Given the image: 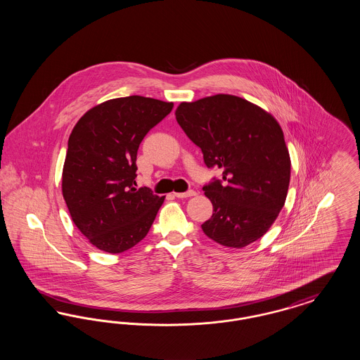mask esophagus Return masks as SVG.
Here are the masks:
<instances>
[{
    "label": "esophagus",
    "mask_w": 360,
    "mask_h": 360,
    "mask_svg": "<svg viewBox=\"0 0 360 360\" xmlns=\"http://www.w3.org/2000/svg\"><path fill=\"white\" fill-rule=\"evenodd\" d=\"M195 194L197 193L194 190H188V191H185V193H174V195L176 198H188V197H194Z\"/></svg>",
    "instance_id": "1"
}]
</instances>
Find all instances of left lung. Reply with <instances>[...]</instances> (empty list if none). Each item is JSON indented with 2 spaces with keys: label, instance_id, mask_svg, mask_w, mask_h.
<instances>
[{
  "label": "left lung",
  "instance_id": "left-lung-1",
  "mask_svg": "<svg viewBox=\"0 0 360 360\" xmlns=\"http://www.w3.org/2000/svg\"><path fill=\"white\" fill-rule=\"evenodd\" d=\"M175 117L201 148L207 167L223 170V182L204 186L213 205L201 225L209 239L243 248L260 239L285 205L290 155L274 116L231 94L181 103Z\"/></svg>",
  "mask_w": 360,
  "mask_h": 360
}]
</instances>
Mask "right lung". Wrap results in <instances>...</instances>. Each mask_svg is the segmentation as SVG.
<instances>
[{"label": "right lung", "mask_w": 360, "mask_h": 360, "mask_svg": "<svg viewBox=\"0 0 360 360\" xmlns=\"http://www.w3.org/2000/svg\"><path fill=\"white\" fill-rule=\"evenodd\" d=\"M172 106L141 96L112 98L72 128L62 194L72 223L96 248L120 254L148 233L165 197L135 188L137 150Z\"/></svg>", "instance_id": "obj_1"}]
</instances>
